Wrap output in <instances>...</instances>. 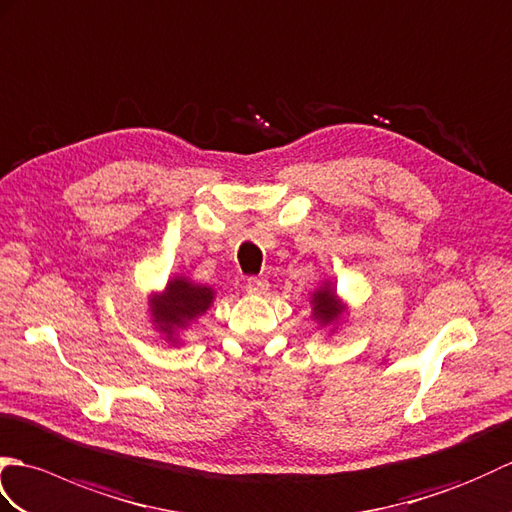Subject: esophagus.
Wrapping results in <instances>:
<instances>
[{"instance_id":"1","label":"esophagus","mask_w":512,"mask_h":512,"mask_svg":"<svg viewBox=\"0 0 512 512\" xmlns=\"http://www.w3.org/2000/svg\"><path fill=\"white\" fill-rule=\"evenodd\" d=\"M247 289L252 293H267L269 282L265 278H247Z\"/></svg>"}]
</instances>
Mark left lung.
<instances>
[{"label": "left lung", "instance_id": "8db88e82", "mask_svg": "<svg viewBox=\"0 0 512 512\" xmlns=\"http://www.w3.org/2000/svg\"><path fill=\"white\" fill-rule=\"evenodd\" d=\"M311 306V317L317 322V326L331 328V333L337 331L339 322L348 315V306L346 302L339 300L337 289L331 280H324L320 289H315L311 293Z\"/></svg>", "mask_w": 512, "mask_h": 512}]
</instances>
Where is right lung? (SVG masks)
<instances>
[{"mask_svg": "<svg viewBox=\"0 0 512 512\" xmlns=\"http://www.w3.org/2000/svg\"><path fill=\"white\" fill-rule=\"evenodd\" d=\"M214 298H217V291L208 285H199L186 276L170 278L164 291L153 293L149 298V313L155 331L170 346L181 344V333L201 315H206Z\"/></svg>", "mask_w": 512, "mask_h": 512, "instance_id": "1", "label": "right lung"}]
</instances>
